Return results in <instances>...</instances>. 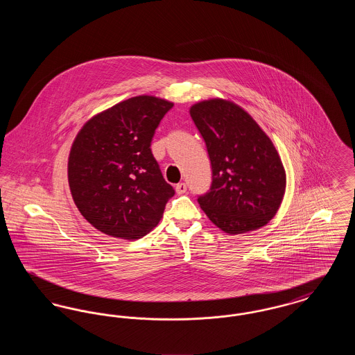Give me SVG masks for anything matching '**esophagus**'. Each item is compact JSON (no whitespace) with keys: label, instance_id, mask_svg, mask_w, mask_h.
Returning a JSON list of instances; mask_svg holds the SVG:
<instances>
[{"label":"esophagus","instance_id":"esophagus-1","mask_svg":"<svg viewBox=\"0 0 355 355\" xmlns=\"http://www.w3.org/2000/svg\"><path fill=\"white\" fill-rule=\"evenodd\" d=\"M186 190H187V186H186L185 182H180V184L175 185L177 194H185Z\"/></svg>","mask_w":355,"mask_h":355}]
</instances>
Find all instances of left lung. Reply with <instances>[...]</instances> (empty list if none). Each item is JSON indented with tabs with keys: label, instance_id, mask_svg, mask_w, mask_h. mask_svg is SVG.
<instances>
[{
	"label": "left lung",
	"instance_id": "left-lung-1",
	"mask_svg": "<svg viewBox=\"0 0 355 355\" xmlns=\"http://www.w3.org/2000/svg\"><path fill=\"white\" fill-rule=\"evenodd\" d=\"M211 164V185L198 203L229 234L265 226L282 202L286 174L270 138L250 114L220 98L190 107Z\"/></svg>",
	"mask_w": 355,
	"mask_h": 355
}]
</instances>
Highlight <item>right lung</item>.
I'll use <instances>...</instances> for the list:
<instances>
[{
    "mask_svg": "<svg viewBox=\"0 0 355 355\" xmlns=\"http://www.w3.org/2000/svg\"><path fill=\"white\" fill-rule=\"evenodd\" d=\"M173 103L152 96L119 102L89 119L69 154L68 178L85 220L107 236L137 239L174 196L150 144Z\"/></svg>",
    "mask_w": 355,
    "mask_h": 355,
    "instance_id": "add662e5",
    "label": "right lung"
}]
</instances>
